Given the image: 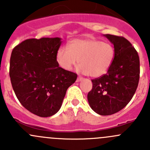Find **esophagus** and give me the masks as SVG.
<instances>
[{
  "instance_id": "34e87169",
  "label": "esophagus",
  "mask_w": 150,
  "mask_h": 150,
  "mask_svg": "<svg viewBox=\"0 0 150 150\" xmlns=\"http://www.w3.org/2000/svg\"><path fill=\"white\" fill-rule=\"evenodd\" d=\"M83 79V78H82V77H78V78H77V82H80V81H82V80Z\"/></svg>"
}]
</instances>
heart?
Returning <instances> with one entry per match:
<instances>
[{
	"mask_svg": "<svg viewBox=\"0 0 150 150\" xmlns=\"http://www.w3.org/2000/svg\"><path fill=\"white\" fill-rule=\"evenodd\" d=\"M115 58V48L107 42L93 38L74 39L57 51V61L65 70H70L79 60L78 70L92 78L107 73Z\"/></svg>",
	"mask_w": 150,
	"mask_h": 150,
	"instance_id": "1",
	"label": "heart"
}]
</instances>
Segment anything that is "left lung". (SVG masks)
<instances>
[{
    "label": "left lung",
    "instance_id": "obj_1",
    "mask_svg": "<svg viewBox=\"0 0 150 150\" xmlns=\"http://www.w3.org/2000/svg\"><path fill=\"white\" fill-rule=\"evenodd\" d=\"M113 45L115 58L106 74L91 80L88 93L92 110L101 115H110L123 109L134 96L139 81L140 63L137 50L122 36L104 35Z\"/></svg>",
    "mask_w": 150,
    "mask_h": 150
}]
</instances>
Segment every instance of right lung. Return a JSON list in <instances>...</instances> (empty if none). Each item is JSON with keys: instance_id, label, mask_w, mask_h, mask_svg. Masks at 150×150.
<instances>
[{"instance_id": "1", "label": "right lung", "mask_w": 150, "mask_h": 150, "mask_svg": "<svg viewBox=\"0 0 150 150\" xmlns=\"http://www.w3.org/2000/svg\"><path fill=\"white\" fill-rule=\"evenodd\" d=\"M59 38L28 39L13 48L10 58L12 88L21 104L43 117L54 115L61 108L68 88L77 74L59 67Z\"/></svg>"}]
</instances>
